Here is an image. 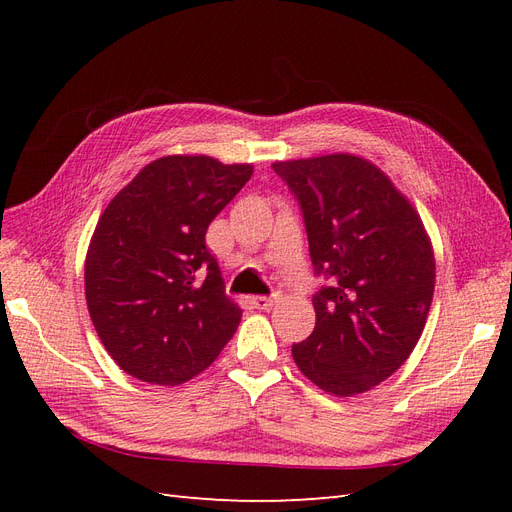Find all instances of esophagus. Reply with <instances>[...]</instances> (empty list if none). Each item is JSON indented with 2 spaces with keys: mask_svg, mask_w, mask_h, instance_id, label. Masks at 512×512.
I'll return each instance as SVG.
<instances>
[{
  "mask_svg": "<svg viewBox=\"0 0 512 512\" xmlns=\"http://www.w3.org/2000/svg\"><path fill=\"white\" fill-rule=\"evenodd\" d=\"M277 303V297H252V305L256 309H271Z\"/></svg>",
  "mask_w": 512,
  "mask_h": 512,
  "instance_id": "34e87169",
  "label": "esophagus"
}]
</instances>
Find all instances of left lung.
<instances>
[{
	"instance_id": "8db88e82",
	"label": "left lung",
	"mask_w": 512,
	"mask_h": 512,
	"mask_svg": "<svg viewBox=\"0 0 512 512\" xmlns=\"http://www.w3.org/2000/svg\"><path fill=\"white\" fill-rule=\"evenodd\" d=\"M297 196L309 256L331 286L314 294L316 327L292 346L318 389L354 397L406 363L436 288V258L421 215L382 170L352 153L275 162Z\"/></svg>"
}]
</instances>
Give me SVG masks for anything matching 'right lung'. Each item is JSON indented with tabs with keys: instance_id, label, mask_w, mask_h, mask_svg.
<instances>
[{
	"instance_id": "right-lung-1",
	"label": "right lung",
	"mask_w": 512,
	"mask_h": 512,
	"mask_svg": "<svg viewBox=\"0 0 512 512\" xmlns=\"http://www.w3.org/2000/svg\"><path fill=\"white\" fill-rule=\"evenodd\" d=\"M252 164L164 156L108 203L85 256V299L111 359L136 380L177 386L205 371L235 335L207 228Z\"/></svg>"
}]
</instances>
